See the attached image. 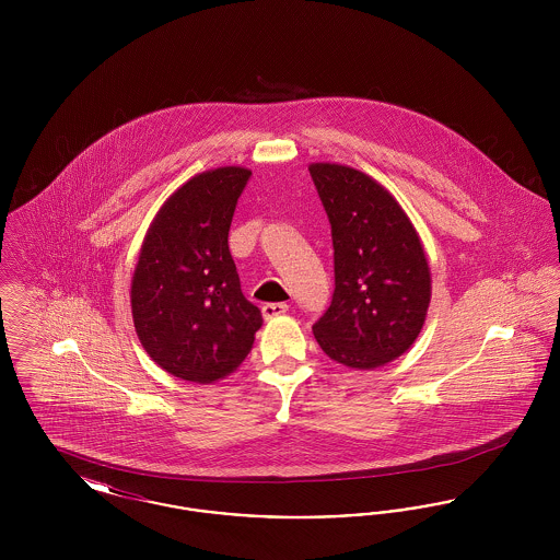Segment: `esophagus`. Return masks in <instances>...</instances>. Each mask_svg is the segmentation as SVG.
Listing matches in <instances>:
<instances>
[{"label": "esophagus", "mask_w": 560, "mask_h": 560, "mask_svg": "<svg viewBox=\"0 0 560 560\" xmlns=\"http://www.w3.org/2000/svg\"><path fill=\"white\" fill-rule=\"evenodd\" d=\"M288 308H290V306H288L285 302H270V304L262 306V317H265V319L281 317V315L288 313Z\"/></svg>", "instance_id": "obj_1"}]
</instances>
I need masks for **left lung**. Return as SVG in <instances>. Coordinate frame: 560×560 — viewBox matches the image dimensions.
<instances>
[{
  "label": "left lung",
  "mask_w": 560,
  "mask_h": 560,
  "mask_svg": "<svg viewBox=\"0 0 560 560\" xmlns=\"http://www.w3.org/2000/svg\"><path fill=\"white\" fill-rule=\"evenodd\" d=\"M331 224L336 290L313 325L323 352L352 370H375L420 336L432 295L424 245L399 201L372 176L311 163Z\"/></svg>",
  "instance_id": "left-lung-1"
}]
</instances>
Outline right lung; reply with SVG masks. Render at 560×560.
<instances>
[{
  "instance_id": "obj_1",
  "label": "right lung",
  "mask_w": 560,
  "mask_h": 560,
  "mask_svg": "<svg viewBox=\"0 0 560 560\" xmlns=\"http://www.w3.org/2000/svg\"><path fill=\"white\" fill-rule=\"evenodd\" d=\"M252 172L226 165L192 176L155 213L133 268L138 340L161 370L212 384L254 347L262 313L241 293L229 229Z\"/></svg>"
}]
</instances>
